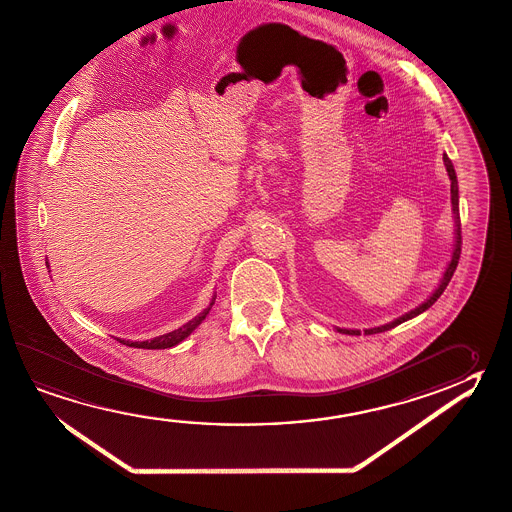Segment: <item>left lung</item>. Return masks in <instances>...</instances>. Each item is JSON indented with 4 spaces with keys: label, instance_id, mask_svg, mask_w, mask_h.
<instances>
[{
    "label": "left lung",
    "instance_id": "8db88e82",
    "mask_svg": "<svg viewBox=\"0 0 512 512\" xmlns=\"http://www.w3.org/2000/svg\"><path fill=\"white\" fill-rule=\"evenodd\" d=\"M442 161H444V166H446V172H448V177H450L451 181V211H453V220H455V240H453V249H451V258L448 261V265H446V270H444V274H442L441 281H439V285L435 288L432 295L426 299L425 303L419 304L416 306L414 310H410V312L405 313V315H401L398 319H394L392 322H387V324H382V326H376V328H367V330H346V328H335L338 333H346V335H360V333H364V335H374V333H383V331L392 330V328H396L398 324L401 322L410 321V319H414L417 317L419 313L426 312L432 304L441 297L442 292L446 290V286L450 283L451 276H453V272L457 269V265H459L460 258V245H462V236H460V215H459V182H457V174H455V168H453V163L450 161V157L446 156V154H442Z\"/></svg>",
    "mask_w": 512,
    "mask_h": 512
}]
</instances>
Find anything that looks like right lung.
<instances>
[{"instance_id": "1", "label": "right lung", "mask_w": 512, "mask_h": 512, "mask_svg": "<svg viewBox=\"0 0 512 512\" xmlns=\"http://www.w3.org/2000/svg\"><path fill=\"white\" fill-rule=\"evenodd\" d=\"M46 267H50L48 261H46ZM48 272H50V270H48ZM215 299H217V294H213V297H211L208 308H204V310H202L199 315H195L191 321L182 324L181 328L170 331V333L159 335V337L156 338H150V340H143V342H139V340L132 342V340H123V338H116V340H120L125 346L138 347V349H168V347L177 346V344H181L184 338L190 337L191 333L195 331V328H199L202 321L208 317L209 310H211L213 304H215Z\"/></svg>"}]
</instances>
